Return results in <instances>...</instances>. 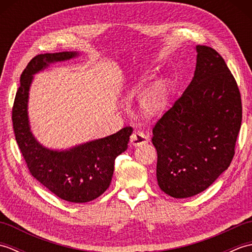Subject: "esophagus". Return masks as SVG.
Wrapping results in <instances>:
<instances>
[{
	"label": "esophagus",
	"instance_id": "obj_1",
	"mask_svg": "<svg viewBox=\"0 0 252 252\" xmlns=\"http://www.w3.org/2000/svg\"><path fill=\"white\" fill-rule=\"evenodd\" d=\"M149 141L148 135H146L145 133H143L141 131H134L133 132V134L131 135L130 138V142H131V145L138 147V146H142L144 144H147Z\"/></svg>",
	"mask_w": 252,
	"mask_h": 252
}]
</instances>
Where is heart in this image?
Returning <instances> with one entry per match:
<instances>
[{
    "label": "heart",
    "instance_id": "heart-1",
    "mask_svg": "<svg viewBox=\"0 0 252 252\" xmlns=\"http://www.w3.org/2000/svg\"><path fill=\"white\" fill-rule=\"evenodd\" d=\"M171 94H172L171 80L169 78L157 79L142 93L138 99V111L147 119L162 115L168 109Z\"/></svg>",
    "mask_w": 252,
    "mask_h": 252
}]
</instances>
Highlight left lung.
<instances>
[{
    "label": "left lung",
    "mask_w": 252,
    "mask_h": 252,
    "mask_svg": "<svg viewBox=\"0 0 252 252\" xmlns=\"http://www.w3.org/2000/svg\"><path fill=\"white\" fill-rule=\"evenodd\" d=\"M196 69L153 129L160 189L174 198L207 189L232 162L243 117L240 93L219 53L197 45Z\"/></svg>",
    "instance_id": "left-lung-1"
}]
</instances>
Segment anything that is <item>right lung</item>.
<instances>
[{"instance_id":"obj_1","label":"right lung","mask_w":252,"mask_h":252,"mask_svg":"<svg viewBox=\"0 0 252 252\" xmlns=\"http://www.w3.org/2000/svg\"><path fill=\"white\" fill-rule=\"evenodd\" d=\"M78 55V52H61L32 58L20 76L12 119L16 141L31 175L57 197L81 203L96 199L108 189L115 159L126 151L133 129L123 127L112 135L65 151L46 148L36 141L28 117L29 91L33 76L53 63L69 61Z\"/></svg>"}]
</instances>
